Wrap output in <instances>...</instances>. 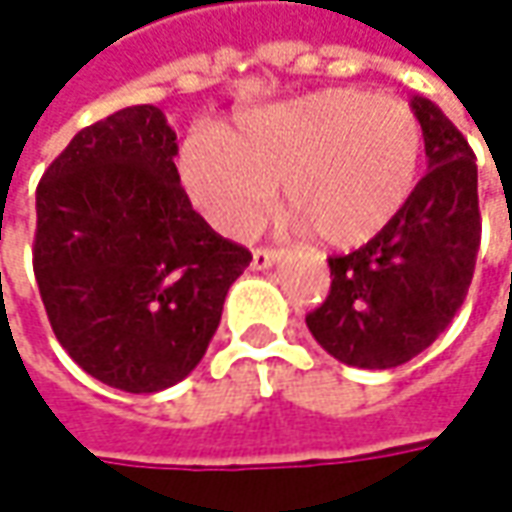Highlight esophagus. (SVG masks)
<instances>
[{
    "mask_svg": "<svg viewBox=\"0 0 512 512\" xmlns=\"http://www.w3.org/2000/svg\"><path fill=\"white\" fill-rule=\"evenodd\" d=\"M280 260V252H274V249H255L252 252V269L255 272H263V269H269Z\"/></svg>",
    "mask_w": 512,
    "mask_h": 512,
    "instance_id": "esophagus-1",
    "label": "esophagus"
}]
</instances>
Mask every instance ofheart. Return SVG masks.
I'll return each instance as SVG.
<instances>
[{
	"label": "heart",
	"mask_w": 512,
	"mask_h": 512,
	"mask_svg": "<svg viewBox=\"0 0 512 512\" xmlns=\"http://www.w3.org/2000/svg\"><path fill=\"white\" fill-rule=\"evenodd\" d=\"M422 124L397 98L320 90L243 113L229 133L181 147L192 203L229 238L252 235L283 184L286 209L331 249H357L402 212L416 186Z\"/></svg>",
	"instance_id": "b5f03b06"
}]
</instances>
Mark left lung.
Masks as SVG:
<instances>
[{"instance_id":"8db88e82","label":"left lung","mask_w":512,"mask_h":512,"mask_svg":"<svg viewBox=\"0 0 512 512\" xmlns=\"http://www.w3.org/2000/svg\"><path fill=\"white\" fill-rule=\"evenodd\" d=\"M428 172L377 238L328 257L331 291L306 317L334 360L385 371L414 360L465 303L482 240L479 172L465 135L431 98L414 96Z\"/></svg>"}]
</instances>
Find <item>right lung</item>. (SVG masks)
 Returning a JSON list of instances; mask_svg holds the SVG:
<instances>
[{"label":"right lung","instance_id":"1","mask_svg":"<svg viewBox=\"0 0 512 512\" xmlns=\"http://www.w3.org/2000/svg\"><path fill=\"white\" fill-rule=\"evenodd\" d=\"M175 155L167 115L135 104L76 133L36 189L33 272L53 334L130 394L195 371L252 260L192 209Z\"/></svg>","mask_w":512,"mask_h":512}]
</instances>
